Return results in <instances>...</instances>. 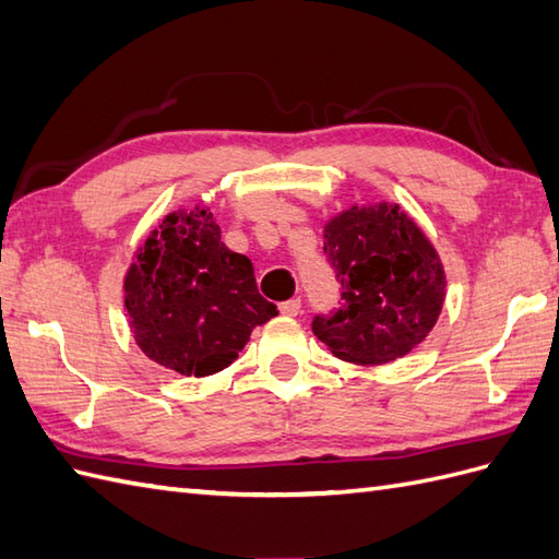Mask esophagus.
<instances>
[{
  "mask_svg": "<svg viewBox=\"0 0 559 559\" xmlns=\"http://www.w3.org/2000/svg\"><path fill=\"white\" fill-rule=\"evenodd\" d=\"M280 312L282 316H289V318H296L298 312H301V298H289V301L280 304Z\"/></svg>",
  "mask_w": 559,
  "mask_h": 559,
  "instance_id": "34e87169",
  "label": "esophagus"
}]
</instances>
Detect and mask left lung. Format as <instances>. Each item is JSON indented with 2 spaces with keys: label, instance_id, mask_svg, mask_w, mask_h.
I'll return each mask as SVG.
<instances>
[{
  "label": "left lung",
  "instance_id": "left-lung-1",
  "mask_svg": "<svg viewBox=\"0 0 559 559\" xmlns=\"http://www.w3.org/2000/svg\"><path fill=\"white\" fill-rule=\"evenodd\" d=\"M324 253L344 304L312 320V332L336 358L382 365L425 342L445 301V272L399 203H356L334 215L324 225Z\"/></svg>",
  "mask_w": 559,
  "mask_h": 559
}]
</instances>
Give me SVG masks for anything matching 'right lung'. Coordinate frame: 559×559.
I'll use <instances>...</instances> for the list:
<instances>
[{
	"instance_id": "obj_1",
	"label": "right lung",
	"mask_w": 559,
	"mask_h": 559,
	"mask_svg": "<svg viewBox=\"0 0 559 559\" xmlns=\"http://www.w3.org/2000/svg\"><path fill=\"white\" fill-rule=\"evenodd\" d=\"M122 292L144 356L187 377L225 370L253 326L277 316L258 294L249 258L221 241L209 206L163 217L134 251Z\"/></svg>"
}]
</instances>
